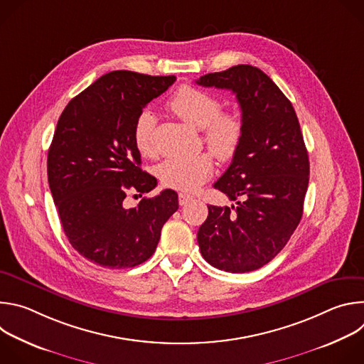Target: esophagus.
Segmentation results:
<instances>
[{"label": "esophagus", "mask_w": 364, "mask_h": 364, "mask_svg": "<svg viewBox=\"0 0 364 364\" xmlns=\"http://www.w3.org/2000/svg\"><path fill=\"white\" fill-rule=\"evenodd\" d=\"M191 200H193V196H190V194H187V193H180V194H178V203H180V205H186V204H188Z\"/></svg>", "instance_id": "1"}]
</instances>
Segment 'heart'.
<instances>
[{"label": "heart", "mask_w": 364, "mask_h": 364, "mask_svg": "<svg viewBox=\"0 0 364 364\" xmlns=\"http://www.w3.org/2000/svg\"><path fill=\"white\" fill-rule=\"evenodd\" d=\"M168 109L186 124L201 129L203 139L220 161H230L243 141V122L236 112L222 111V102L209 92L194 86H181L167 102ZM155 115L144 109L135 119L134 142L139 154H154ZM210 154L201 152L194 157H173L157 167L160 181L170 188L193 191L213 173Z\"/></svg>", "instance_id": "1"}]
</instances>
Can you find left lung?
I'll list each match as a JSON object with an SVG mask.
<instances>
[{
	"label": "left lung",
	"instance_id": "1",
	"mask_svg": "<svg viewBox=\"0 0 364 364\" xmlns=\"http://www.w3.org/2000/svg\"><path fill=\"white\" fill-rule=\"evenodd\" d=\"M232 90L239 102L243 141L215 183L237 205L209 207L197 242L212 267L243 274L282 250L296 229L309 180L308 152L289 99L261 69L237 65L196 80Z\"/></svg>",
	"mask_w": 364,
	"mask_h": 364
}]
</instances>
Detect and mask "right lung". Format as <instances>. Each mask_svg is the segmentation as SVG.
I'll return each mask as SVG.
<instances>
[{"label": "right lung", "mask_w": 364, "mask_h": 364, "mask_svg": "<svg viewBox=\"0 0 364 364\" xmlns=\"http://www.w3.org/2000/svg\"><path fill=\"white\" fill-rule=\"evenodd\" d=\"M176 76L115 70L75 96L62 112L47 155L51 196L70 245L103 268H132L152 256L178 196L164 190L127 209V191L149 193L157 178L141 170L134 142L139 112Z\"/></svg>", "instance_id": "1"}]
</instances>
